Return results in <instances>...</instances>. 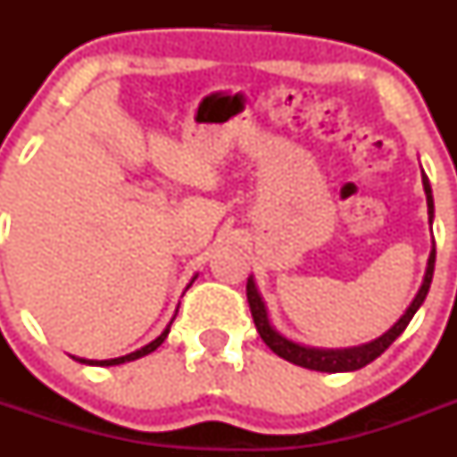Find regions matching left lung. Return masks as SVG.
<instances>
[{
    "instance_id": "8db88e82",
    "label": "left lung",
    "mask_w": 457,
    "mask_h": 457,
    "mask_svg": "<svg viewBox=\"0 0 457 457\" xmlns=\"http://www.w3.org/2000/svg\"><path fill=\"white\" fill-rule=\"evenodd\" d=\"M421 180H423V189H426L428 217H430V224H433V217H435L433 189H430L426 173H421ZM433 272H435V242H433V249H430V258H428L426 277H423L421 288H419V293L414 295V300H411V304L407 306L405 313L398 318V322L391 327L389 332H385L382 337L375 338V341L364 343V345H357V348L320 350V348H309V345H300V343H295L290 341V338L281 337V334L270 325L268 309H265V302L263 297H261V293H258L253 277L247 278V302H249V309H252V316H253V322H256L258 334H261L265 345H268L274 354H278V357L290 361V364L302 366V369L322 370V373H345V370L364 369L366 364H370L373 359H378L379 354L385 353L391 343L395 341V338L405 332V327L410 325V320L414 318L419 306H421L423 300H426L428 290H430V281H433Z\"/></svg>"
}]
</instances>
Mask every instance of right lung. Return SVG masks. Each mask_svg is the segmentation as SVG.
<instances>
[{"label": "right lung", "instance_id": "1", "mask_svg": "<svg viewBox=\"0 0 457 457\" xmlns=\"http://www.w3.org/2000/svg\"><path fill=\"white\" fill-rule=\"evenodd\" d=\"M194 278H196V277H192V281H189V286L194 284ZM189 286H187V288H189ZM173 318H176V316H173ZM173 318H171V322H173ZM171 322H169V325H167V329H164V332L160 334V337H157L155 341H151V343H148V345H144V348L135 350V353L125 354V357H116V359H103V361H96V359H78V357H72V359H78V361H82V364H91V366H116V364H125V361H135V359L144 357V354H151L153 350H157V348H160V345H162V343H164V338L169 337V329H171Z\"/></svg>", "mask_w": 457, "mask_h": 457}]
</instances>
